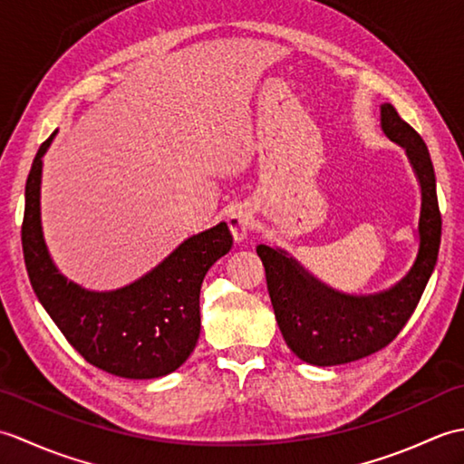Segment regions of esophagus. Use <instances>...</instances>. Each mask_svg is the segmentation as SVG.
<instances>
[{
  "mask_svg": "<svg viewBox=\"0 0 464 464\" xmlns=\"http://www.w3.org/2000/svg\"><path fill=\"white\" fill-rule=\"evenodd\" d=\"M227 221H229V229L233 233L235 241L247 239V235L251 233V227H253V217L247 209H245V207H237V209H233Z\"/></svg>",
  "mask_w": 464,
  "mask_h": 464,
  "instance_id": "esophagus-1",
  "label": "esophagus"
}]
</instances>
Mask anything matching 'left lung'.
<instances>
[{
  "instance_id": "left-lung-1",
  "label": "left lung",
  "mask_w": 464,
  "mask_h": 464,
  "mask_svg": "<svg viewBox=\"0 0 464 464\" xmlns=\"http://www.w3.org/2000/svg\"><path fill=\"white\" fill-rule=\"evenodd\" d=\"M381 127L405 147L420 183L419 253L405 277L387 291L357 297L317 281L285 251L257 247L283 339L301 361L317 367L359 361L387 347L415 313L437 265L442 221L427 145L391 103L381 105Z\"/></svg>"
}]
</instances>
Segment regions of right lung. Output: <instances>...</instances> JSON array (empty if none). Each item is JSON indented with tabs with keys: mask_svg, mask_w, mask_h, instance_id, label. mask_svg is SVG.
Segmentation results:
<instances>
[{
	"mask_svg": "<svg viewBox=\"0 0 464 464\" xmlns=\"http://www.w3.org/2000/svg\"><path fill=\"white\" fill-rule=\"evenodd\" d=\"M39 147L25 183L22 245L25 269L39 303L69 344L93 367L123 379H157L189 359L201 331L199 293L211 265L229 253L233 237L219 223L185 239L169 257L127 287L95 293L67 281L49 257L42 217Z\"/></svg>",
	"mask_w": 464,
	"mask_h": 464,
	"instance_id": "1",
	"label": "right lung"
}]
</instances>
